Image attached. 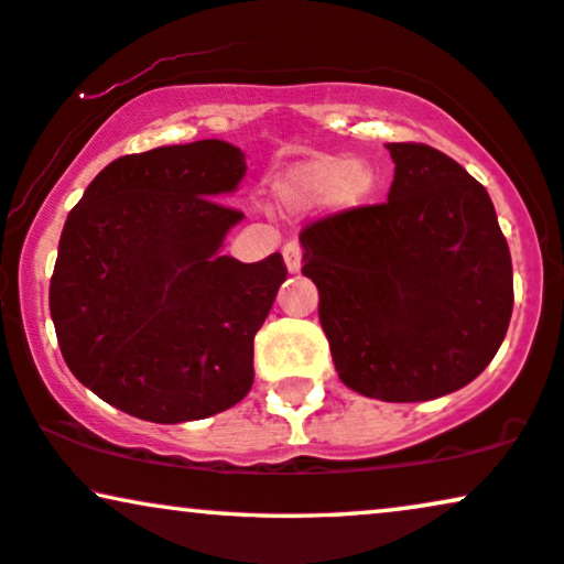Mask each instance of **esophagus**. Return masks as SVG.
Instances as JSON below:
<instances>
[{
	"instance_id": "1",
	"label": "esophagus",
	"mask_w": 564,
	"mask_h": 564,
	"mask_svg": "<svg viewBox=\"0 0 564 564\" xmlns=\"http://www.w3.org/2000/svg\"><path fill=\"white\" fill-rule=\"evenodd\" d=\"M302 254H304V249L299 241H289V245L283 247V260H286V268L291 270V273H296V270L302 268Z\"/></svg>"
}]
</instances>
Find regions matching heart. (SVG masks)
Returning a JSON list of instances; mask_svg holds the SVG:
<instances>
[{
	"label": "heart",
	"mask_w": 564,
	"mask_h": 564,
	"mask_svg": "<svg viewBox=\"0 0 564 564\" xmlns=\"http://www.w3.org/2000/svg\"><path fill=\"white\" fill-rule=\"evenodd\" d=\"M375 187V174L367 163L348 155H315L294 163L278 174L273 184L275 203L281 208H310L317 199H327L335 208H354L365 203Z\"/></svg>",
	"instance_id": "b5f03b06"
}]
</instances>
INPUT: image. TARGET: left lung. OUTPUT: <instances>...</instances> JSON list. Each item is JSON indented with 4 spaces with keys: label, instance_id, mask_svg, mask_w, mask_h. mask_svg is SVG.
<instances>
[{
    "label": "left lung",
    "instance_id": "left-lung-1",
    "mask_svg": "<svg viewBox=\"0 0 564 564\" xmlns=\"http://www.w3.org/2000/svg\"><path fill=\"white\" fill-rule=\"evenodd\" d=\"M388 203L304 226L302 273L338 377L388 403L447 395L479 377L512 315V262L487 189L424 142H388Z\"/></svg>",
    "mask_w": 564,
    "mask_h": 564
}]
</instances>
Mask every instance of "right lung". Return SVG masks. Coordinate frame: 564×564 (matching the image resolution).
I'll list each match as a JSON object with an SVG mask.
<instances>
[{"label":"right lung","instance_id":"right-lung-1","mask_svg":"<svg viewBox=\"0 0 564 564\" xmlns=\"http://www.w3.org/2000/svg\"><path fill=\"white\" fill-rule=\"evenodd\" d=\"M224 140L109 163L69 210L48 286L62 356L106 403L155 424L237 405L254 333L289 270L281 254H218L245 213L220 203L245 176Z\"/></svg>","mask_w":564,"mask_h":564}]
</instances>
